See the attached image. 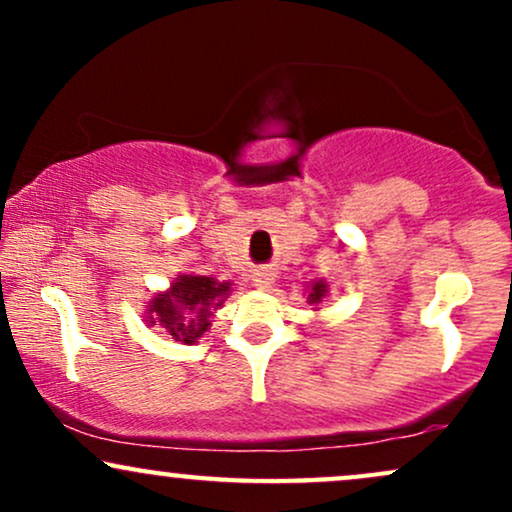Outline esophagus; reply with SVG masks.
<instances>
[{"label":"esophagus","instance_id":"1","mask_svg":"<svg viewBox=\"0 0 512 512\" xmlns=\"http://www.w3.org/2000/svg\"><path fill=\"white\" fill-rule=\"evenodd\" d=\"M274 272L272 269H257L255 272V276H252V284L257 286V289H272V284H274Z\"/></svg>","mask_w":512,"mask_h":512}]
</instances>
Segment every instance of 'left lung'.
Listing matches in <instances>:
<instances>
[{
    "mask_svg": "<svg viewBox=\"0 0 512 512\" xmlns=\"http://www.w3.org/2000/svg\"><path fill=\"white\" fill-rule=\"evenodd\" d=\"M327 293H330V284H327L325 279L313 281V284L308 286V303L310 305H320L322 301H325ZM313 310H317V308H313Z\"/></svg>",
    "mask_w": 512,
    "mask_h": 512,
    "instance_id": "obj_1",
    "label": "left lung"
}]
</instances>
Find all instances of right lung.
<instances>
[{
	"label": "right lung",
	"instance_id": "1",
	"mask_svg": "<svg viewBox=\"0 0 512 512\" xmlns=\"http://www.w3.org/2000/svg\"><path fill=\"white\" fill-rule=\"evenodd\" d=\"M231 281L204 274H178L166 291L154 293L144 310L146 327H158L173 342L195 344L209 332L211 315L231 296Z\"/></svg>",
	"mask_w": 512,
	"mask_h": 512
}]
</instances>
